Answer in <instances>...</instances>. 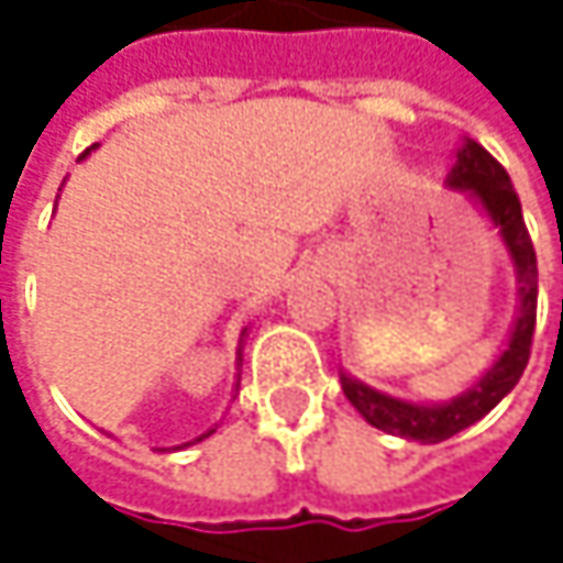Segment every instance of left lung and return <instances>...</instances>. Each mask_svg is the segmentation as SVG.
Masks as SVG:
<instances>
[{"mask_svg": "<svg viewBox=\"0 0 563 563\" xmlns=\"http://www.w3.org/2000/svg\"><path fill=\"white\" fill-rule=\"evenodd\" d=\"M448 180H451V187L470 190L479 200V207L499 227V236L512 255L516 278H519V317H516L509 346L503 350V356L493 363V369L476 386L466 388L463 395L444 401V405H408V401H398L391 395L363 386L353 376H340L346 398L373 428L408 438V441H421V444H438V441L454 438L457 431L470 428L483 415H489L516 388V383L526 373L528 356H531L534 311H538V258H534V246H531V236L526 230L519 194L506 175V168L479 142L466 139Z\"/></svg>", "mask_w": 563, "mask_h": 563, "instance_id": "left-lung-1", "label": "left lung"}]
</instances>
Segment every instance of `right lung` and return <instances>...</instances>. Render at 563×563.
I'll return each instance as SVG.
<instances>
[{
	"mask_svg": "<svg viewBox=\"0 0 563 563\" xmlns=\"http://www.w3.org/2000/svg\"><path fill=\"white\" fill-rule=\"evenodd\" d=\"M213 431H217V428H210V431H207V434H203V438H210V434H213ZM203 438H197V441H203Z\"/></svg>",
	"mask_w": 563,
	"mask_h": 563,
	"instance_id": "1",
	"label": "right lung"
}]
</instances>
